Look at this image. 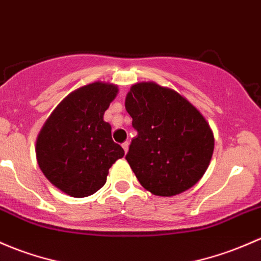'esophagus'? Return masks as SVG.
<instances>
[{
  "instance_id": "esophagus-1",
  "label": "esophagus",
  "mask_w": 261,
  "mask_h": 261,
  "mask_svg": "<svg viewBox=\"0 0 261 261\" xmlns=\"http://www.w3.org/2000/svg\"><path fill=\"white\" fill-rule=\"evenodd\" d=\"M122 149H123V151H125V153L128 151V141L122 142Z\"/></svg>"
}]
</instances>
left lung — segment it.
I'll return each mask as SVG.
<instances>
[{"label": "left lung", "instance_id": "obj_1", "mask_svg": "<svg viewBox=\"0 0 261 261\" xmlns=\"http://www.w3.org/2000/svg\"><path fill=\"white\" fill-rule=\"evenodd\" d=\"M125 106L138 131L126 160L139 182L158 196L195 185L214 151L213 133L202 115L176 91L155 82L134 85Z\"/></svg>", "mask_w": 261, "mask_h": 261}]
</instances>
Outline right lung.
<instances>
[{
	"mask_svg": "<svg viewBox=\"0 0 261 261\" xmlns=\"http://www.w3.org/2000/svg\"><path fill=\"white\" fill-rule=\"evenodd\" d=\"M116 94L115 85L103 82L80 87L54 110L38 135V166L67 195L85 197L100 190L110 167L125 153L103 121Z\"/></svg>",
	"mask_w": 261,
	"mask_h": 261,
	"instance_id": "obj_1",
	"label": "right lung"
}]
</instances>
